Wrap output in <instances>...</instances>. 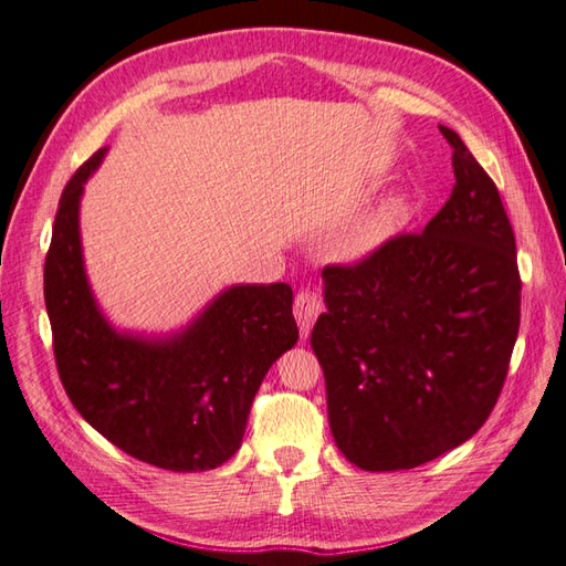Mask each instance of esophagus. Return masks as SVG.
Masks as SVG:
<instances>
[{
  "instance_id": "obj_1",
  "label": "esophagus",
  "mask_w": 566,
  "mask_h": 566,
  "mask_svg": "<svg viewBox=\"0 0 566 566\" xmlns=\"http://www.w3.org/2000/svg\"><path fill=\"white\" fill-rule=\"evenodd\" d=\"M322 312V300L319 295L312 291V287H300L297 295H295V305H293V315L297 319V326H300V334H303L305 338L310 336V329L312 324H315V319L319 317Z\"/></svg>"
}]
</instances>
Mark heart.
<instances>
[{
	"mask_svg": "<svg viewBox=\"0 0 566 566\" xmlns=\"http://www.w3.org/2000/svg\"><path fill=\"white\" fill-rule=\"evenodd\" d=\"M387 228H389V216H380V218L370 220V222L366 224V228H363V230L356 234L354 251H363V249L373 247V244L378 242L380 237L387 232Z\"/></svg>",
	"mask_w": 566,
	"mask_h": 566,
	"instance_id": "b5f03b06",
	"label": "heart"
}]
</instances>
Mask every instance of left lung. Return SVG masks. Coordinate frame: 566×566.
<instances>
[{"mask_svg":"<svg viewBox=\"0 0 566 566\" xmlns=\"http://www.w3.org/2000/svg\"><path fill=\"white\" fill-rule=\"evenodd\" d=\"M455 186L423 232L322 271L310 344L338 450L360 470L431 462L492 413L521 326L516 237L499 188L455 130Z\"/></svg>","mask_w":566,"mask_h":566,"instance_id":"left-lung-1","label":"left lung"}]
</instances>
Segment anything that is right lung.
<instances>
[{
    "label": "right lung",
    "instance_id": "obj_1",
    "mask_svg": "<svg viewBox=\"0 0 566 566\" xmlns=\"http://www.w3.org/2000/svg\"><path fill=\"white\" fill-rule=\"evenodd\" d=\"M98 149L60 196L43 293L62 387L123 453L174 472L212 470L242 443L273 360L297 342L287 283L234 285L186 332L145 342L113 332L86 283L80 196Z\"/></svg>",
    "mask_w": 566,
    "mask_h": 566
}]
</instances>
